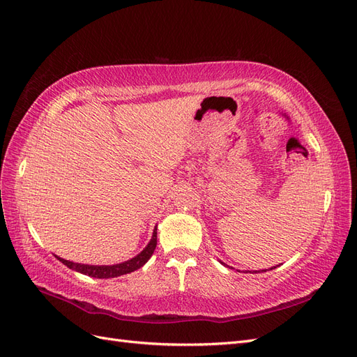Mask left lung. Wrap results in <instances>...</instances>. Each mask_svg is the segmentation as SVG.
<instances>
[{"label": "left lung", "mask_w": 357, "mask_h": 357, "mask_svg": "<svg viewBox=\"0 0 357 357\" xmlns=\"http://www.w3.org/2000/svg\"><path fill=\"white\" fill-rule=\"evenodd\" d=\"M222 264H223V262H222ZM274 268H275V266H274ZM274 268H271V269H274ZM255 273H256V271H255Z\"/></svg>", "instance_id": "obj_1"}]
</instances>
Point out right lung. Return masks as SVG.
<instances>
[{"mask_svg": "<svg viewBox=\"0 0 357 357\" xmlns=\"http://www.w3.org/2000/svg\"><path fill=\"white\" fill-rule=\"evenodd\" d=\"M158 244V238H156V228L153 231V236L150 243L146 245L144 250L137 255L135 257L129 259L126 262L122 264H116V265H84V264H74L70 261H66V259L58 257L59 261L67 265L70 269H74V271L82 273L84 275H89V277H95V278H113V277H121L123 274H129L135 271V269L142 268L150 257H152L155 248Z\"/></svg>", "mask_w": 357, "mask_h": 357, "instance_id": "1", "label": "right lung"}]
</instances>
